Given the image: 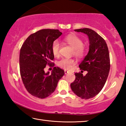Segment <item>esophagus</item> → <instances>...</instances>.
Wrapping results in <instances>:
<instances>
[{"mask_svg": "<svg viewBox=\"0 0 126 126\" xmlns=\"http://www.w3.org/2000/svg\"><path fill=\"white\" fill-rule=\"evenodd\" d=\"M68 73H69V72L67 71H65H65H64V73L65 74H67Z\"/></svg>", "mask_w": 126, "mask_h": 126, "instance_id": "1", "label": "esophagus"}]
</instances>
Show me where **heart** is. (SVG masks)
I'll use <instances>...</instances> for the list:
<instances>
[{"instance_id":"1","label":"heart","mask_w":126,"mask_h":126,"mask_svg":"<svg viewBox=\"0 0 126 126\" xmlns=\"http://www.w3.org/2000/svg\"><path fill=\"white\" fill-rule=\"evenodd\" d=\"M64 42L73 48L72 54L77 58L80 59L86 54V48L83 46V43L82 40L76 35H69L64 38ZM61 44L58 40H55L53 42L51 49L53 54L55 57L59 55ZM74 60L73 58H63L57 62V65L64 69H70L74 64Z\"/></svg>"}]
</instances>
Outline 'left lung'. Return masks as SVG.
<instances>
[{
	"label": "left lung",
	"mask_w": 126,
	"mask_h": 126,
	"mask_svg": "<svg viewBox=\"0 0 126 126\" xmlns=\"http://www.w3.org/2000/svg\"><path fill=\"white\" fill-rule=\"evenodd\" d=\"M88 35L89 52L79 65L80 70L87 71L85 76L75 73L76 79L71 84L72 91L82 99L92 98L103 88L110 69L109 51L105 40L94 31L89 28L75 29Z\"/></svg>",
	"instance_id": "8db88e82"
}]
</instances>
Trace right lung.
Wrapping results in <instances>:
<instances>
[{"instance_id": "1", "label": "right lung", "mask_w": 126, "mask_h": 126, "mask_svg": "<svg viewBox=\"0 0 126 126\" xmlns=\"http://www.w3.org/2000/svg\"><path fill=\"white\" fill-rule=\"evenodd\" d=\"M58 29H45L32 34L20 50V73L27 91L33 96L45 98L54 92L58 81L64 74L59 67L53 68L52 73H45L46 65L54 67V58L51 47L62 35Z\"/></svg>"}]
</instances>
